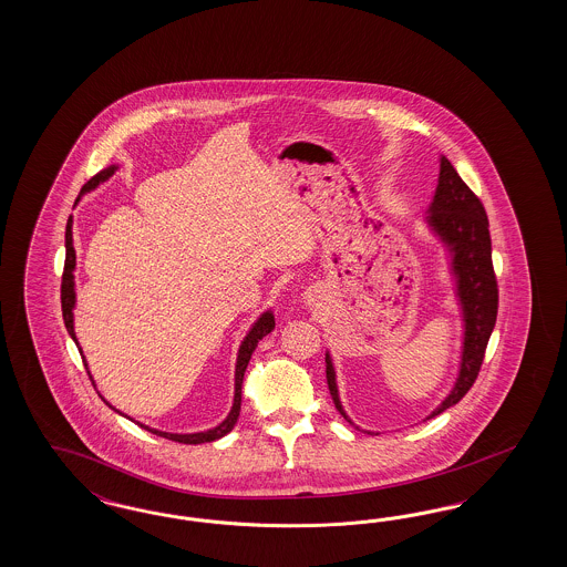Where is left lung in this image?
I'll use <instances>...</instances> for the list:
<instances>
[{"label":"left lung","instance_id":"left-lung-1","mask_svg":"<svg viewBox=\"0 0 567 567\" xmlns=\"http://www.w3.org/2000/svg\"><path fill=\"white\" fill-rule=\"evenodd\" d=\"M429 220L432 230L441 237L451 251V270L457 282V297L464 311V351L460 377L453 391L445 401L430 413L426 420L445 412L460 403L472 389L481 372L484 351L491 339V332L497 322L498 289L497 276L493 268V249L488 218L476 193L462 181L453 164L441 157V174L434 199L430 204ZM328 391L334 401V408L344 420L355 426L344 413L332 360L327 353Z\"/></svg>","mask_w":567,"mask_h":567}]
</instances>
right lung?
Listing matches in <instances>:
<instances>
[{"mask_svg": "<svg viewBox=\"0 0 567 567\" xmlns=\"http://www.w3.org/2000/svg\"><path fill=\"white\" fill-rule=\"evenodd\" d=\"M116 172V166H110L105 171L97 172L91 181H86L85 187L81 189V195H85L86 190L95 189L100 183L107 181L112 174ZM79 195V197H81ZM74 266H76V254H74V247H72V218H69L66 223V261H64V275H62V316H64V324L69 330L70 337L74 339L76 343V334H74V324H72V309H74ZM275 330V316L272 311H266L258 318V322L254 324V328L247 332V337L243 339V343L239 347V355H237V368H235V401H233V410L226 415L223 424H218L216 429L206 430V432H195V434H172V432H162V430L150 429L145 424H138L141 429L150 430L157 436H164L168 441L174 443H183V445H202V443H212V441H218L223 439L224 434H228L230 430L235 429L237 424V417L240 412V389H243V377H245V370H247V363L251 360V353L256 351L259 341L270 334ZM79 344V343H76ZM105 401V399H103ZM107 403V401H105ZM110 405V403H107ZM112 408V405H110Z\"/></svg>", "mask_w": 567, "mask_h": 567, "instance_id": "obj_1", "label": "right lung"}]
</instances>
